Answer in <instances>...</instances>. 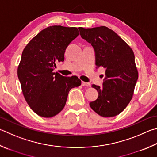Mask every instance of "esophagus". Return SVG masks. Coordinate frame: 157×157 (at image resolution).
I'll use <instances>...</instances> for the list:
<instances>
[{
  "mask_svg": "<svg viewBox=\"0 0 157 157\" xmlns=\"http://www.w3.org/2000/svg\"><path fill=\"white\" fill-rule=\"evenodd\" d=\"M82 85L83 86H90V83H88V82H82Z\"/></svg>",
  "mask_w": 157,
  "mask_h": 157,
  "instance_id": "obj_1",
  "label": "esophagus"
}]
</instances>
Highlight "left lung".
<instances>
[{"label":"left lung","instance_id":"left-lung-1","mask_svg":"<svg viewBox=\"0 0 157 157\" xmlns=\"http://www.w3.org/2000/svg\"><path fill=\"white\" fill-rule=\"evenodd\" d=\"M81 37L95 51V64L106 69L103 86L93 84L98 98L90 103L100 116L119 115L130 103L138 79L132 49L115 31L105 26L85 29L79 27Z\"/></svg>","mask_w":157,"mask_h":157}]
</instances>
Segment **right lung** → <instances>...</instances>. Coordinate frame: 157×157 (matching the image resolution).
Masks as SVG:
<instances>
[{
  "mask_svg": "<svg viewBox=\"0 0 157 157\" xmlns=\"http://www.w3.org/2000/svg\"><path fill=\"white\" fill-rule=\"evenodd\" d=\"M79 36L76 27L54 25L31 40L22 51L18 77L27 104L37 115L52 117L63 109L69 90L81 85L77 76L53 73L56 62L64 60V52Z\"/></svg>",
  "mask_w": 157,
  "mask_h": 157,
  "instance_id": "1",
  "label": "right lung"
}]
</instances>
